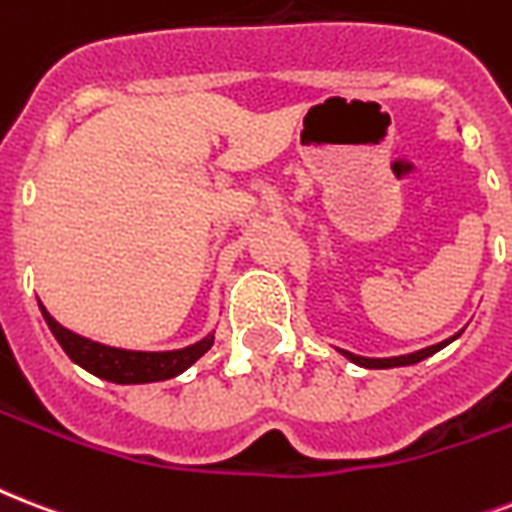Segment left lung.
Instances as JSON below:
<instances>
[{
	"instance_id": "8db88e82",
	"label": "left lung",
	"mask_w": 512,
	"mask_h": 512,
	"mask_svg": "<svg viewBox=\"0 0 512 512\" xmlns=\"http://www.w3.org/2000/svg\"><path fill=\"white\" fill-rule=\"evenodd\" d=\"M456 338V335H454ZM454 338H448V341L443 343H435V346H427V349L421 351H413V354H403V357H384V360H370V357H357V354H351V351H343L346 357H349L351 362H357V365H362V368H400V365H416V362L427 360L429 354H435V351H440L443 346H448V343L454 341Z\"/></svg>"
}]
</instances>
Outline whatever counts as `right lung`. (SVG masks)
<instances>
[{
    "label": "right lung",
    "mask_w": 512,
    "mask_h": 512,
    "mask_svg": "<svg viewBox=\"0 0 512 512\" xmlns=\"http://www.w3.org/2000/svg\"><path fill=\"white\" fill-rule=\"evenodd\" d=\"M39 308H42V317L48 322L50 333L56 335L61 349L69 354V360L77 362L80 368H85L93 376L112 381V384H152V381H166V378L179 376L198 357H204L214 343V335H206V338H201L193 346H185V349L177 351L115 349V346L88 341L83 335L66 330V327H61L56 319L50 317L45 306Z\"/></svg>",
    "instance_id": "1"
}]
</instances>
